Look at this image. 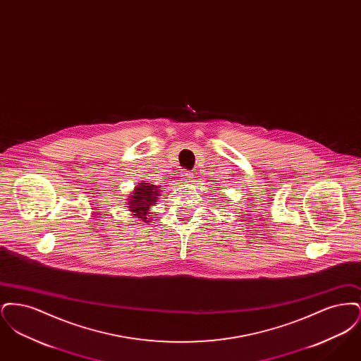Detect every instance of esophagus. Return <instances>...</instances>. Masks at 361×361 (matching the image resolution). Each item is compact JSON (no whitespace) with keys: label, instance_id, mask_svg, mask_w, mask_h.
Here are the masks:
<instances>
[{"label":"esophagus","instance_id":"1","mask_svg":"<svg viewBox=\"0 0 361 361\" xmlns=\"http://www.w3.org/2000/svg\"><path fill=\"white\" fill-rule=\"evenodd\" d=\"M192 178H193V176H192L190 173H184V174H183V180H184V183H190V181H192Z\"/></svg>","mask_w":361,"mask_h":361}]
</instances>
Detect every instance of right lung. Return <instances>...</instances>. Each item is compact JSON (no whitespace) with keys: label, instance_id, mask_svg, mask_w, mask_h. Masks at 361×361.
<instances>
[{"label":"right lung","instance_id":"right-lung-1","mask_svg":"<svg viewBox=\"0 0 361 361\" xmlns=\"http://www.w3.org/2000/svg\"><path fill=\"white\" fill-rule=\"evenodd\" d=\"M161 190L158 189L157 185H153L152 183H146L142 181L133 190L131 196H128L126 206L127 211L131 212V215H134L135 218H139L143 222H150L152 215H150V207L155 206L158 202V196H159Z\"/></svg>","mask_w":361,"mask_h":361}]
</instances>
